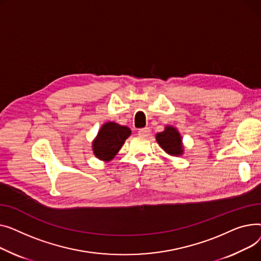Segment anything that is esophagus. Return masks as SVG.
Returning a JSON list of instances; mask_svg holds the SVG:
<instances>
[{"mask_svg":"<svg viewBox=\"0 0 261 261\" xmlns=\"http://www.w3.org/2000/svg\"><path fill=\"white\" fill-rule=\"evenodd\" d=\"M149 134H150V129L148 127L141 128V129H139V132H138V135L141 137H148Z\"/></svg>","mask_w":261,"mask_h":261,"instance_id":"34e87169","label":"esophagus"}]
</instances>
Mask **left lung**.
Wrapping results in <instances>:
<instances>
[{
  "label": "left lung",
  "instance_id": "left-lung-1",
  "mask_svg": "<svg viewBox=\"0 0 261 261\" xmlns=\"http://www.w3.org/2000/svg\"><path fill=\"white\" fill-rule=\"evenodd\" d=\"M156 140L167 154L172 156H181L183 154L182 138L177 128L167 125L162 133L156 135Z\"/></svg>",
  "mask_w": 261,
  "mask_h": 261
}]
</instances>
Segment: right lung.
<instances>
[{
    "label": "right lung",
    "mask_w": 261,
    "mask_h": 261,
    "mask_svg": "<svg viewBox=\"0 0 261 261\" xmlns=\"http://www.w3.org/2000/svg\"><path fill=\"white\" fill-rule=\"evenodd\" d=\"M130 134L127 126H122L115 122H106L93 142L95 156L103 161L113 160Z\"/></svg>",
    "instance_id": "right-lung-1"
}]
</instances>
